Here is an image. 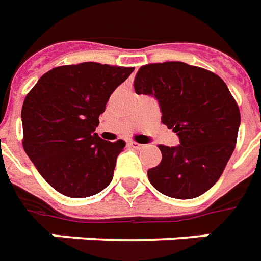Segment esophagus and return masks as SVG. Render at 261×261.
Returning <instances> with one entry per match:
<instances>
[{"label": "esophagus", "mask_w": 261, "mask_h": 261, "mask_svg": "<svg viewBox=\"0 0 261 261\" xmlns=\"http://www.w3.org/2000/svg\"><path fill=\"white\" fill-rule=\"evenodd\" d=\"M128 145H130L133 149H137V150H139V149H143V147H145L143 145H141V143L135 142V141H130V142H128Z\"/></svg>", "instance_id": "34e87169"}]
</instances>
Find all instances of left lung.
I'll use <instances>...</instances> for the list:
<instances>
[{"label":"left lung","instance_id":"8db88e82","mask_svg":"<svg viewBox=\"0 0 261 261\" xmlns=\"http://www.w3.org/2000/svg\"><path fill=\"white\" fill-rule=\"evenodd\" d=\"M137 94L159 100L161 122L178 135V146L160 145L161 163L147 171L151 186L176 199H192L218 181L233 154L240 110L223 80L184 62L149 63L134 80Z\"/></svg>","mask_w":261,"mask_h":261}]
</instances>
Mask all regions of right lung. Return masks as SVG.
Segmentation results:
<instances>
[{
    "label": "right lung",
    "instance_id": "right-lung-1",
    "mask_svg": "<svg viewBox=\"0 0 261 261\" xmlns=\"http://www.w3.org/2000/svg\"><path fill=\"white\" fill-rule=\"evenodd\" d=\"M134 67L83 62L54 67L25 96L22 147L59 194L88 198L111 182L126 142L94 133L108 98Z\"/></svg>",
    "mask_w": 261,
    "mask_h": 261
}]
</instances>
